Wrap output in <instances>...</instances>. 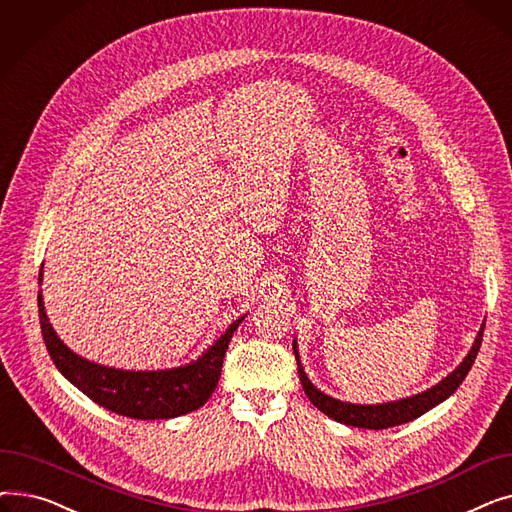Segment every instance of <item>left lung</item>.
I'll use <instances>...</instances> for the list:
<instances>
[{"instance_id":"obj_1","label":"left lung","mask_w":512,"mask_h":512,"mask_svg":"<svg viewBox=\"0 0 512 512\" xmlns=\"http://www.w3.org/2000/svg\"><path fill=\"white\" fill-rule=\"evenodd\" d=\"M483 328H486V324L481 326V330L475 338V344L469 351V355L465 357V361L459 367H456L446 380H442L434 388H429L427 392H421L417 396L398 400V402H386V405H348V402L336 400V398H332L324 392H319L309 382V378H307L301 363H299L297 342H292V348H294V357H297V367H299V378H301L303 390L321 413H326L328 417H332V419H336L338 423H344V425L365 427V429H388V427L402 425V423L421 417L429 409H434L436 405H440V402L446 400L452 392H456V388L463 384V380L467 378V373L471 371V367L475 363V357L479 353V346H481V340H483Z\"/></svg>"}]
</instances>
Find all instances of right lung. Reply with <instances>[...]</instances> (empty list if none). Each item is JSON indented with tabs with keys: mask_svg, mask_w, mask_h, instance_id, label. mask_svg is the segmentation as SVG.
<instances>
[{
	"mask_svg": "<svg viewBox=\"0 0 512 512\" xmlns=\"http://www.w3.org/2000/svg\"><path fill=\"white\" fill-rule=\"evenodd\" d=\"M39 321L47 353L68 382H72L80 392L87 394L107 411L130 419L149 421L180 417L205 405L215 386H218L228 342L242 317L234 321L226 334L199 361L166 371H122L74 355L53 332L45 315L41 294Z\"/></svg>",
	"mask_w": 512,
	"mask_h": 512,
	"instance_id": "add662e5",
	"label": "right lung"
}]
</instances>
